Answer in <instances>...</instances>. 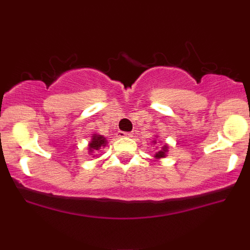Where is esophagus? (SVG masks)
<instances>
[{
	"mask_svg": "<svg viewBox=\"0 0 250 250\" xmlns=\"http://www.w3.org/2000/svg\"><path fill=\"white\" fill-rule=\"evenodd\" d=\"M119 136H121V137H131V136H133V133H127V131H120Z\"/></svg>",
	"mask_w": 250,
	"mask_h": 250,
	"instance_id": "1",
	"label": "esophagus"
}]
</instances>
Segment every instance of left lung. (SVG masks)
Returning <instances> with one entry per match:
<instances>
[{
	"mask_svg": "<svg viewBox=\"0 0 250 250\" xmlns=\"http://www.w3.org/2000/svg\"><path fill=\"white\" fill-rule=\"evenodd\" d=\"M167 148H168L167 146H165L162 150L157 151L156 155H155V157H156V159H161V157H165L166 156V153H167Z\"/></svg>",
	"mask_w": 250,
	"mask_h": 250,
	"instance_id": "1",
	"label": "left lung"
}]
</instances>
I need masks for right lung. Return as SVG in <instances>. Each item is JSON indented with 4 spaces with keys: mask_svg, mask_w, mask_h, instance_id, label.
<instances>
[{
    "mask_svg": "<svg viewBox=\"0 0 250 250\" xmlns=\"http://www.w3.org/2000/svg\"><path fill=\"white\" fill-rule=\"evenodd\" d=\"M105 145H107V142H105L104 137L101 136V135H94L93 140L89 143V150H90V153H93L94 150H99L100 148L104 147Z\"/></svg>",
    "mask_w": 250,
    "mask_h": 250,
    "instance_id": "1",
    "label": "right lung"
}]
</instances>
